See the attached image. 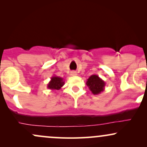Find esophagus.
<instances>
[{"mask_svg": "<svg viewBox=\"0 0 147 147\" xmlns=\"http://www.w3.org/2000/svg\"><path fill=\"white\" fill-rule=\"evenodd\" d=\"M77 75V72H76V71H72L71 72H70V75H71V76H75Z\"/></svg>", "mask_w": 147, "mask_h": 147, "instance_id": "1", "label": "esophagus"}]
</instances>
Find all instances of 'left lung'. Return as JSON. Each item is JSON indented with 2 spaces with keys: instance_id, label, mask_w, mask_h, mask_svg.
Instances as JSON below:
<instances>
[{
  "instance_id": "1",
  "label": "left lung",
  "mask_w": 147,
  "mask_h": 147,
  "mask_svg": "<svg viewBox=\"0 0 147 147\" xmlns=\"http://www.w3.org/2000/svg\"><path fill=\"white\" fill-rule=\"evenodd\" d=\"M86 84L93 95H99L104 90L106 83L98 75H92L88 79Z\"/></svg>"
}]
</instances>
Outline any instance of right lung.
I'll list each match as a JSON object with an SVG mask.
<instances>
[{"label":"right lung","instance_id":"obj_1","mask_svg":"<svg viewBox=\"0 0 147 147\" xmlns=\"http://www.w3.org/2000/svg\"><path fill=\"white\" fill-rule=\"evenodd\" d=\"M65 84V81L63 78L57 76H52L50 82L48 84L47 88L52 90H58L61 89Z\"/></svg>","mask_w":147,"mask_h":147}]
</instances>
